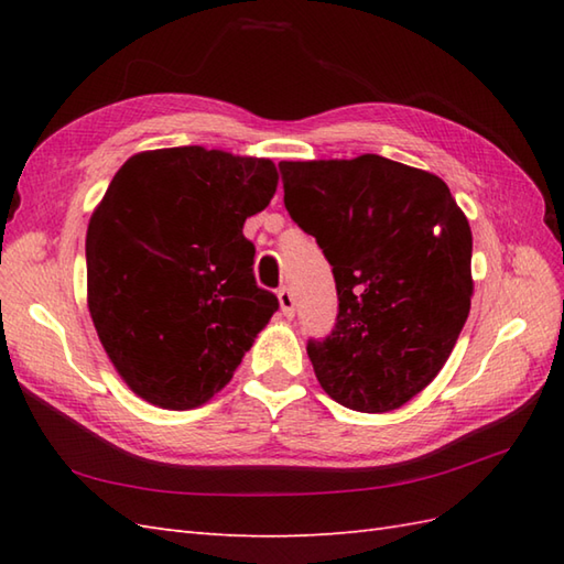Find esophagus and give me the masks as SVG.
<instances>
[{"mask_svg": "<svg viewBox=\"0 0 564 564\" xmlns=\"http://www.w3.org/2000/svg\"><path fill=\"white\" fill-rule=\"evenodd\" d=\"M279 303H281L283 315L291 319V317L295 315V297H293V291H291V289H285V285H283L281 291H279Z\"/></svg>", "mask_w": 564, "mask_h": 564, "instance_id": "esophagus-1", "label": "esophagus"}]
</instances>
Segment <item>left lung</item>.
Listing matches in <instances>:
<instances>
[{
	"label": "left lung",
	"instance_id": "1",
	"mask_svg": "<svg viewBox=\"0 0 564 564\" xmlns=\"http://www.w3.org/2000/svg\"><path fill=\"white\" fill-rule=\"evenodd\" d=\"M279 170L285 210L337 283V325L307 341L319 386L356 412L398 410L438 376L470 313V225L436 174L380 154Z\"/></svg>",
	"mask_w": 564,
	"mask_h": 564
}]
</instances>
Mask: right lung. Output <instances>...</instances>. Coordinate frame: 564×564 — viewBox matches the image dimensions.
<instances>
[{
  "mask_svg": "<svg viewBox=\"0 0 564 564\" xmlns=\"http://www.w3.org/2000/svg\"><path fill=\"white\" fill-rule=\"evenodd\" d=\"M279 184L271 160L198 145L133 154L87 230V303L128 388L194 410L230 382L279 297L254 281L245 220Z\"/></svg>",
  "mask_w": 564,
  "mask_h": 564,
  "instance_id": "1",
  "label": "right lung"
}]
</instances>
